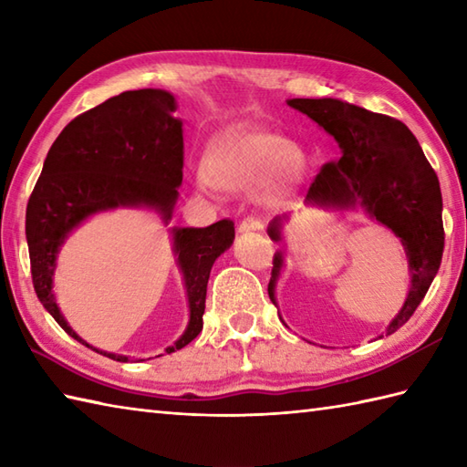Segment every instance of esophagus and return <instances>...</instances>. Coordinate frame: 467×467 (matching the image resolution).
<instances>
[{"mask_svg":"<svg viewBox=\"0 0 467 467\" xmlns=\"http://www.w3.org/2000/svg\"><path fill=\"white\" fill-rule=\"evenodd\" d=\"M263 228H265V221L256 214H249L241 223V231H263Z\"/></svg>","mask_w":467,"mask_h":467,"instance_id":"esophagus-1","label":"esophagus"}]
</instances>
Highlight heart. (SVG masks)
<instances>
[{
    "label": "heart",
    "instance_id": "1",
    "mask_svg": "<svg viewBox=\"0 0 467 467\" xmlns=\"http://www.w3.org/2000/svg\"><path fill=\"white\" fill-rule=\"evenodd\" d=\"M273 171L281 182H295L305 171L301 150L279 134H269L253 128H233L213 144L208 154V172L202 171L198 182L214 188L216 182L233 188H249Z\"/></svg>",
    "mask_w": 467,
    "mask_h": 467
}]
</instances>
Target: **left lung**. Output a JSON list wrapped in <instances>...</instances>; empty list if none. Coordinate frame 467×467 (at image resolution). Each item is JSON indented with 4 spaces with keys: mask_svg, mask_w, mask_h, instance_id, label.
Here are the masks:
<instances>
[{
    "mask_svg": "<svg viewBox=\"0 0 467 467\" xmlns=\"http://www.w3.org/2000/svg\"><path fill=\"white\" fill-rule=\"evenodd\" d=\"M289 106L323 126L343 150L339 161L321 166L306 191V201L335 208L361 204L375 221L389 226L408 251L411 289L403 309L387 327V335H391L411 319L440 271L445 233L438 174L418 138L391 116L333 98H293ZM279 228L276 218L269 228L273 241L281 239ZM281 265L283 256L276 253L269 283L273 303Z\"/></svg>",
    "mask_w": 467,
    "mask_h": 467,
    "instance_id": "1",
    "label": "left lung"
}]
</instances>
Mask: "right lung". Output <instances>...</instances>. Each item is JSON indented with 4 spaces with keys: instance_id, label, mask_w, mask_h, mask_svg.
I'll return each mask as SVG.
<instances>
[{
    "instance_id": "obj_1",
    "label": "right lung",
    "mask_w": 467,
    "mask_h": 467,
    "mask_svg": "<svg viewBox=\"0 0 467 467\" xmlns=\"http://www.w3.org/2000/svg\"><path fill=\"white\" fill-rule=\"evenodd\" d=\"M174 108V96L164 90H130L76 116L49 148L29 196L26 236L34 289L47 313L78 341L82 339L64 321L52 293L59 244L84 218L120 204H148L171 218L184 166L182 122L172 116ZM233 239L231 218L174 231L191 323L166 353L182 349L202 331L208 276ZM102 355L128 361L124 355Z\"/></svg>"
}]
</instances>
